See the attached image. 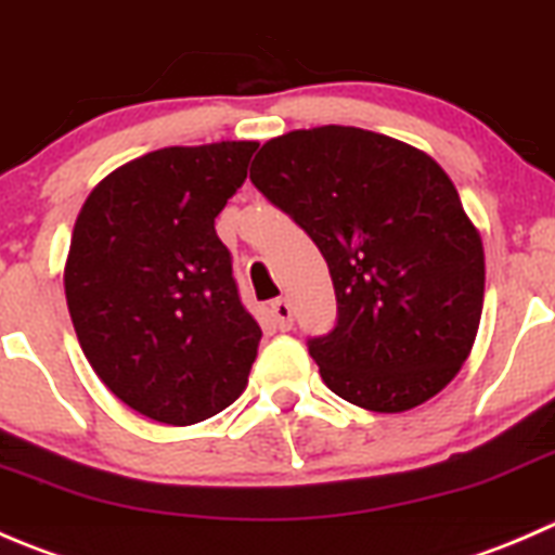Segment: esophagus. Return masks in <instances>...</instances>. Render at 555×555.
<instances>
[{"mask_svg": "<svg viewBox=\"0 0 555 555\" xmlns=\"http://www.w3.org/2000/svg\"><path fill=\"white\" fill-rule=\"evenodd\" d=\"M270 312H272V318H275V326L280 328V332H288V328L294 326V310H291L288 299L272 301Z\"/></svg>", "mask_w": 555, "mask_h": 555, "instance_id": "34e87169", "label": "esophagus"}]
</instances>
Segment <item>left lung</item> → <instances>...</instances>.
I'll list each match as a JSON object with an SVG mask.
<instances>
[{
  "instance_id": "left-lung-1",
  "label": "left lung",
  "mask_w": 555,
  "mask_h": 555,
  "mask_svg": "<svg viewBox=\"0 0 555 555\" xmlns=\"http://www.w3.org/2000/svg\"><path fill=\"white\" fill-rule=\"evenodd\" d=\"M256 189L323 254L337 326L307 343L323 383L372 413L440 393L475 345L486 256L446 169L418 147L356 126L264 142Z\"/></svg>"
}]
</instances>
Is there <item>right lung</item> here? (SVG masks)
Listing matches in <instances>:
<instances>
[{
	"instance_id": "add662e5",
	"label": "right lung",
	"mask_w": 555,
	"mask_h": 555,
	"mask_svg": "<svg viewBox=\"0 0 555 555\" xmlns=\"http://www.w3.org/2000/svg\"><path fill=\"white\" fill-rule=\"evenodd\" d=\"M259 142L162 147L80 207L64 294L99 380L145 418L191 426L248 386L261 328L237 294L218 212Z\"/></svg>"
}]
</instances>
